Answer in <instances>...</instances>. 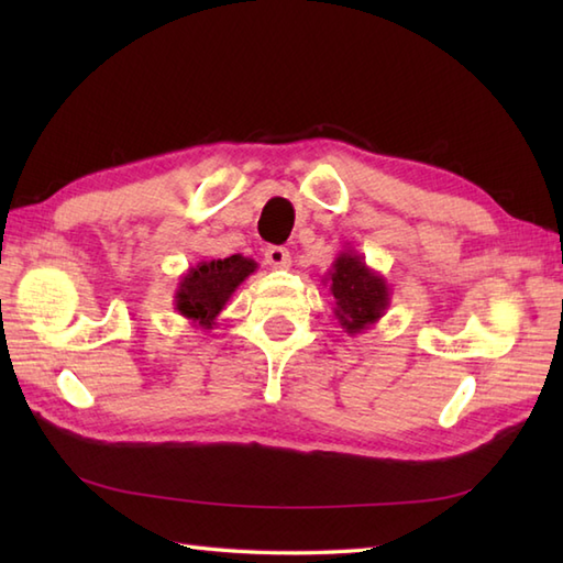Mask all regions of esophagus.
Returning <instances> with one entry per match:
<instances>
[{
  "label": "esophagus",
  "mask_w": 563,
  "mask_h": 563,
  "mask_svg": "<svg viewBox=\"0 0 563 563\" xmlns=\"http://www.w3.org/2000/svg\"><path fill=\"white\" fill-rule=\"evenodd\" d=\"M263 256H266V263L271 268H288L290 266V251L285 246H268Z\"/></svg>",
  "instance_id": "34e87169"
}]
</instances>
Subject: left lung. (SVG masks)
<instances>
[{
    "label": "left lung",
    "mask_w": 563,
    "mask_h": 563,
    "mask_svg": "<svg viewBox=\"0 0 563 563\" xmlns=\"http://www.w3.org/2000/svg\"><path fill=\"white\" fill-rule=\"evenodd\" d=\"M321 283L329 285L333 295V314L349 336L373 329L391 302L385 275L369 268L365 258L351 246L333 258Z\"/></svg>",
    "instance_id": "left-lung-1"
}]
</instances>
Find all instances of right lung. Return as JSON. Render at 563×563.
I'll return each mask as SVG.
<instances>
[{
  "mask_svg": "<svg viewBox=\"0 0 563 563\" xmlns=\"http://www.w3.org/2000/svg\"><path fill=\"white\" fill-rule=\"evenodd\" d=\"M258 268L254 258L234 254L230 258L200 261L188 268L174 292V309L190 324L212 329L214 319L230 302L234 290Z\"/></svg>",
  "mask_w": 563,
  "mask_h": 563,
  "instance_id": "add662e5",
  "label": "right lung"
}]
</instances>
